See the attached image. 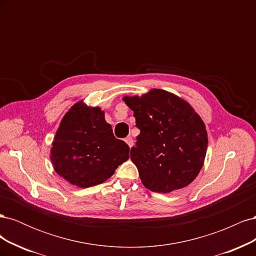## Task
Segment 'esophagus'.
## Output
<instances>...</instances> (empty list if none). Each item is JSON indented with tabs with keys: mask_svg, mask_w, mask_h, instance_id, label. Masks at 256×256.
I'll list each match as a JSON object with an SVG mask.
<instances>
[{
	"mask_svg": "<svg viewBox=\"0 0 256 256\" xmlns=\"http://www.w3.org/2000/svg\"><path fill=\"white\" fill-rule=\"evenodd\" d=\"M125 142L128 144L129 147H132V145H134V140H132V138H131L130 136L125 138Z\"/></svg>",
	"mask_w": 256,
	"mask_h": 256,
	"instance_id": "obj_1",
	"label": "esophagus"
}]
</instances>
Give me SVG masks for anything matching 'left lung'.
<instances>
[{"mask_svg":"<svg viewBox=\"0 0 256 256\" xmlns=\"http://www.w3.org/2000/svg\"><path fill=\"white\" fill-rule=\"evenodd\" d=\"M124 100L140 130L130 158L145 187L168 193L194 180L203 166L208 140L204 122L191 106L162 90Z\"/></svg>","mask_w":256,"mask_h":256,"instance_id":"left-lung-1","label":"left lung"}]
</instances>
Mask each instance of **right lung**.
Instances as JSON below:
<instances>
[{
    "label": "right lung",
    "mask_w": 256,
    "mask_h": 256,
    "mask_svg": "<svg viewBox=\"0 0 256 256\" xmlns=\"http://www.w3.org/2000/svg\"><path fill=\"white\" fill-rule=\"evenodd\" d=\"M129 150L125 142L114 136L104 112L81 102L62 120L52 143L51 160L64 180L88 188L110 178L129 158Z\"/></svg>",
    "instance_id": "add662e5"
}]
</instances>
